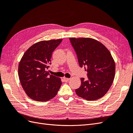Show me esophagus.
<instances>
[{
  "instance_id": "34e87169",
  "label": "esophagus",
  "mask_w": 133,
  "mask_h": 133,
  "mask_svg": "<svg viewBox=\"0 0 133 133\" xmlns=\"http://www.w3.org/2000/svg\"><path fill=\"white\" fill-rule=\"evenodd\" d=\"M63 80H64V82H68L69 80H70V78H63Z\"/></svg>"
}]
</instances>
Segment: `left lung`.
<instances>
[{
    "instance_id": "1",
    "label": "left lung",
    "mask_w": 133,
    "mask_h": 133,
    "mask_svg": "<svg viewBox=\"0 0 133 133\" xmlns=\"http://www.w3.org/2000/svg\"><path fill=\"white\" fill-rule=\"evenodd\" d=\"M78 57L79 66L87 71L88 80L81 79L76 94L87 100H97L105 95L113 82L114 60L102 43L89 38H69Z\"/></svg>"
}]
</instances>
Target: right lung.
Wrapping results in <instances>:
<instances>
[{"label": "right lung", "mask_w": 133, "mask_h": 133, "mask_svg": "<svg viewBox=\"0 0 133 133\" xmlns=\"http://www.w3.org/2000/svg\"><path fill=\"white\" fill-rule=\"evenodd\" d=\"M62 39L38 42L24 54L18 66L21 85L27 95L34 100L46 102L57 94L61 80L50 75L47 70L51 64L53 51Z\"/></svg>", "instance_id": "right-lung-1"}]
</instances>
